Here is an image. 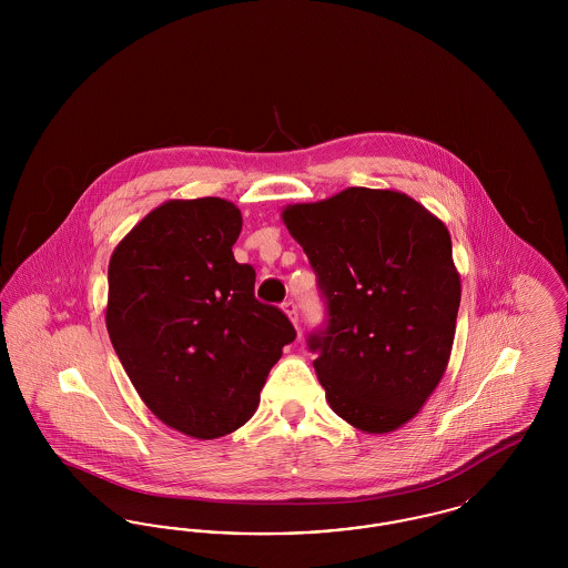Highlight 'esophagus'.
Here are the masks:
<instances>
[{
	"label": "esophagus",
	"instance_id": "obj_1",
	"mask_svg": "<svg viewBox=\"0 0 568 568\" xmlns=\"http://www.w3.org/2000/svg\"><path fill=\"white\" fill-rule=\"evenodd\" d=\"M283 311L287 313V317H290V322L292 324L297 325V306L294 300H287V302H283Z\"/></svg>",
	"mask_w": 568,
	"mask_h": 568
}]
</instances>
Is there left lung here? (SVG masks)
I'll return each mask as SVG.
<instances>
[{
	"label": "left lung",
	"instance_id": "left-lung-1",
	"mask_svg": "<svg viewBox=\"0 0 568 568\" xmlns=\"http://www.w3.org/2000/svg\"><path fill=\"white\" fill-rule=\"evenodd\" d=\"M281 216L327 304V325L308 336L327 405L362 433L398 430L454 347L462 287L445 223L406 193L368 187Z\"/></svg>",
	"mask_w": 568,
	"mask_h": 568
}]
</instances>
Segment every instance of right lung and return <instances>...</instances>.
<instances>
[{
	"label": "right lung",
	"instance_id": "1",
	"mask_svg": "<svg viewBox=\"0 0 568 568\" xmlns=\"http://www.w3.org/2000/svg\"><path fill=\"white\" fill-rule=\"evenodd\" d=\"M241 211L221 197L168 200L116 244L106 327L138 396L165 426L211 440L239 430L283 347L290 320L255 300L234 260Z\"/></svg>",
	"mask_w": 568,
	"mask_h": 568
}]
</instances>
